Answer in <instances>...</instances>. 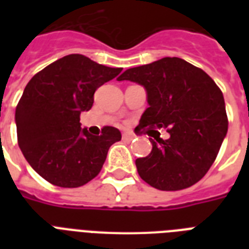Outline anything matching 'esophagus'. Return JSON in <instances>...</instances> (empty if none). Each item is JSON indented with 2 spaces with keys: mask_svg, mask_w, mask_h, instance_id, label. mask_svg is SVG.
Wrapping results in <instances>:
<instances>
[{
  "mask_svg": "<svg viewBox=\"0 0 249 249\" xmlns=\"http://www.w3.org/2000/svg\"><path fill=\"white\" fill-rule=\"evenodd\" d=\"M123 138H124L125 141H133L136 138V134H133L132 132H125L123 133Z\"/></svg>",
  "mask_w": 249,
  "mask_h": 249,
  "instance_id": "34e87169",
  "label": "esophagus"
}]
</instances>
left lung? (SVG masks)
Listing matches in <instances>:
<instances>
[{"label":"left lung","mask_w":249,"mask_h":249,"mask_svg":"<svg viewBox=\"0 0 249 249\" xmlns=\"http://www.w3.org/2000/svg\"><path fill=\"white\" fill-rule=\"evenodd\" d=\"M142 85L148 107L136 130L159 134L166 129L168 140L150 138L152 150L136 160L138 174L148 185L163 191L193 186L208 172L228 133V116L222 91L203 70L181 58H163L129 68L117 81ZM152 128V131L149 129ZM141 133H143V130Z\"/></svg>","instance_id":"left-lung-1"}]
</instances>
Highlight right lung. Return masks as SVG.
Segmentation results:
<instances>
[{"label": "right lung", "instance_id": "obj_1", "mask_svg": "<svg viewBox=\"0 0 249 249\" xmlns=\"http://www.w3.org/2000/svg\"><path fill=\"white\" fill-rule=\"evenodd\" d=\"M123 68L106 67L81 54L49 64L27 84L15 109L18 143L41 177L59 187H80L101 172L108 148L121 140L113 126L101 136L81 128L95 90Z\"/></svg>", "mask_w": 249, "mask_h": 249}]
</instances>
